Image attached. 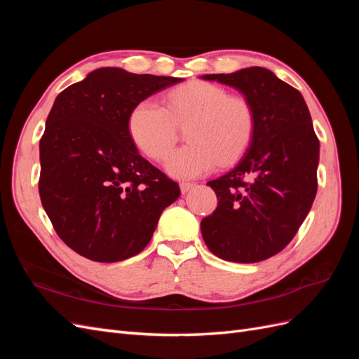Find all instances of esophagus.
<instances>
[{
  "label": "esophagus",
  "mask_w": 359,
  "mask_h": 359,
  "mask_svg": "<svg viewBox=\"0 0 359 359\" xmlns=\"http://www.w3.org/2000/svg\"><path fill=\"white\" fill-rule=\"evenodd\" d=\"M191 187H193L191 182H181V184H180V189H181V193H182V194H186Z\"/></svg>",
  "instance_id": "1"
}]
</instances>
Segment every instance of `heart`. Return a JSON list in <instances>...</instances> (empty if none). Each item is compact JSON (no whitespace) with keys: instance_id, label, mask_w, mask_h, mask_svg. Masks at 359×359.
Returning <instances> with one entry per match:
<instances>
[{"instance_id":"heart-1","label":"heart","mask_w":359,"mask_h":359,"mask_svg":"<svg viewBox=\"0 0 359 359\" xmlns=\"http://www.w3.org/2000/svg\"><path fill=\"white\" fill-rule=\"evenodd\" d=\"M166 107L153 99L140 100L128 114L127 130L135 147L147 157L161 161L175 144L178 126L187 127L190 144L168 157L166 172L190 180L240 160L255 137L256 116L243 97L210 82H190L172 90Z\"/></svg>"}]
</instances>
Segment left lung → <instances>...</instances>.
<instances>
[{"instance_id":"obj_1","label":"left lung","mask_w":359,"mask_h":359,"mask_svg":"<svg viewBox=\"0 0 359 359\" xmlns=\"http://www.w3.org/2000/svg\"><path fill=\"white\" fill-rule=\"evenodd\" d=\"M240 91L256 116L253 142L238 165L208 181L219 203L201 222L203 241L223 260L255 264L281 252L318 191L319 140L298 90L264 67L203 74Z\"/></svg>"}]
</instances>
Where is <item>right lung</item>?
I'll list each match as a JSON object with an SVG mask.
<instances>
[{
    "label": "right lung",
    "mask_w": 359,
    "mask_h": 359,
    "mask_svg": "<svg viewBox=\"0 0 359 359\" xmlns=\"http://www.w3.org/2000/svg\"><path fill=\"white\" fill-rule=\"evenodd\" d=\"M182 79L102 67L60 93L40 139L41 205L61 240L94 262L142 252L180 187L127 130L140 102Z\"/></svg>",
    "instance_id": "1"
}]
</instances>
